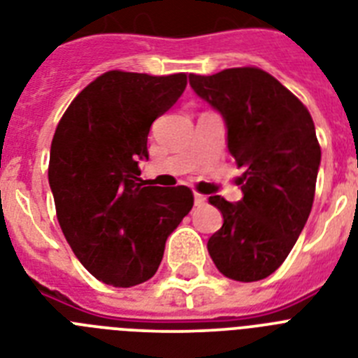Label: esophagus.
I'll use <instances>...</instances> for the list:
<instances>
[{
    "label": "esophagus",
    "mask_w": 358,
    "mask_h": 358,
    "mask_svg": "<svg viewBox=\"0 0 358 358\" xmlns=\"http://www.w3.org/2000/svg\"><path fill=\"white\" fill-rule=\"evenodd\" d=\"M206 196L204 194H199V193H194V206H204L206 204Z\"/></svg>",
    "instance_id": "1"
}]
</instances>
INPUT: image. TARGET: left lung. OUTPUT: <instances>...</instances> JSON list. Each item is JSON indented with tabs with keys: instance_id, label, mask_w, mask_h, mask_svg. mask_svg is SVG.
Returning a JSON list of instances; mask_svg holds the SVG:
<instances>
[{
	"instance_id": "8db88e82",
	"label": "left lung",
	"mask_w": 358,
	"mask_h": 358,
	"mask_svg": "<svg viewBox=\"0 0 358 358\" xmlns=\"http://www.w3.org/2000/svg\"><path fill=\"white\" fill-rule=\"evenodd\" d=\"M189 84L222 115L229 154L245 169L239 202L209 196L224 222L208 252L229 280H264L287 259L313 208L322 159L313 117L263 69L189 75Z\"/></svg>"
}]
</instances>
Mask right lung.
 Returning <instances> with one entry per match:
<instances>
[{
	"label": "right lung",
	"instance_id": "right-lung-1",
	"mask_svg": "<svg viewBox=\"0 0 358 358\" xmlns=\"http://www.w3.org/2000/svg\"><path fill=\"white\" fill-rule=\"evenodd\" d=\"M185 73L108 71L73 99L51 143L49 185L58 224L90 274L112 287L150 280L165 241L193 208L185 185L139 178L150 124L184 94Z\"/></svg>",
	"mask_w": 358,
	"mask_h": 358
}]
</instances>
